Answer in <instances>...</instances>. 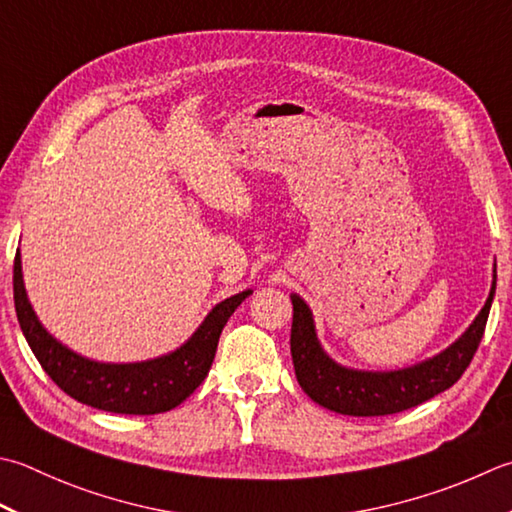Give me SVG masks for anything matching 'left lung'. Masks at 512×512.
Returning <instances> with one entry per match:
<instances>
[{"label":"left lung","mask_w":512,"mask_h":512,"mask_svg":"<svg viewBox=\"0 0 512 512\" xmlns=\"http://www.w3.org/2000/svg\"><path fill=\"white\" fill-rule=\"evenodd\" d=\"M495 284L497 266L493 268V286H490L486 304L462 337L439 355L397 370H359L337 364L319 344L313 310L302 297L293 293L290 295V302H293L290 355H293L299 386L319 406L353 417L393 415L428 402L430 397L453 386L468 368L484 337Z\"/></svg>","instance_id":"left-lung-1"}]
</instances>
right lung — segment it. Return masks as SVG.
<instances>
[{
  "mask_svg": "<svg viewBox=\"0 0 512 512\" xmlns=\"http://www.w3.org/2000/svg\"><path fill=\"white\" fill-rule=\"evenodd\" d=\"M13 293L19 326L30 350L46 375L66 395L106 413L157 415L182 404L204 382L213 366L219 335L228 317L253 290H242L219 302L195 333L173 353L130 364L95 362L70 350L48 333L28 302L19 248L13 266Z\"/></svg>",
  "mask_w": 512,
  "mask_h": 512,
  "instance_id": "add662e5",
  "label": "right lung"
}]
</instances>
